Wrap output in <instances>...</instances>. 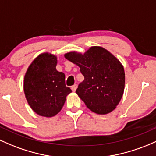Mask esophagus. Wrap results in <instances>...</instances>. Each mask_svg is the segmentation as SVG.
<instances>
[{"instance_id":"esophagus-1","label":"esophagus","mask_w":156,"mask_h":156,"mask_svg":"<svg viewBox=\"0 0 156 156\" xmlns=\"http://www.w3.org/2000/svg\"><path fill=\"white\" fill-rule=\"evenodd\" d=\"M77 87H78V85H77V84H74V85H73V86H72V87H71V89H72V90H73V92H75V90H76V89H77Z\"/></svg>"}]
</instances>
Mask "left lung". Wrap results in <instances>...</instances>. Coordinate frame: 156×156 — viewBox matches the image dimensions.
<instances>
[{
    "mask_svg": "<svg viewBox=\"0 0 156 156\" xmlns=\"http://www.w3.org/2000/svg\"><path fill=\"white\" fill-rule=\"evenodd\" d=\"M65 58L78 65L84 80L76 90L80 98L97 114L109 113L119 104L124 90L122 64L109 51L92 47L84 54L70 52Z\"/></svg>",
    "mask_w": 156,
    "mask_h": 156,
    "instance_id": "1",
    "label": "left lung"
}]
</instances>
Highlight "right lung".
Listing matches in <instances>:
<instances>
[{
	"instance_id": "1",
	"label": "right lung",
	"mask_w": 156,
	"mask_h": 156,
	"mask_svg": "<svg viewBox=\"0 0 156 156\" xmlns=\"http://www.w3.org/2000/svg\"><path fill=\"white\" fill-rule=\"evenodd\" d=\"M57 57L50 53L39 55L27 69L23 90L27 102L37 115L52 117L62 109L72 90L65 84V75L57 71Z\"/></svg>"
}]
</instances>
